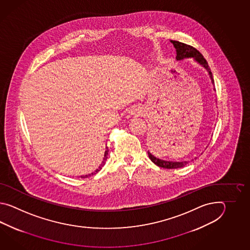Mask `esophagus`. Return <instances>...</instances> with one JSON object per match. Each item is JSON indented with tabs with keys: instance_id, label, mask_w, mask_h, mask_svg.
Listing matches in <instances>:
<instances>
[{
	"instance_id": "1",
	"label": "esophagus",
	"mask_w": 250,
	"mask_h": 250,
	"mask_svg": "<svg viewBox=\"0 0 250 250\" xmlns=\"http://www.w3.org/2000/svg\"><path fill=\"white\" fill-rule=\"evenodd\" d=\"M133 113H134V114H139V113H140V111H139L138 109H134Z\"/></svg>"
}]
</instances>
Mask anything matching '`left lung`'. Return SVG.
<instances>
[{
	"label": "left lung",
	"instance_id": "obj_1",
	"mask_svg": "<svg viewBox=\"0 0 250 250\" xmlns=\"http://www.w3.org/2000/svg\"><path fill=\"white\" fill-rule=\"evenodd\" d=\"M170 42L173 44V46L176 49V60L177 61H181L184 59L193 58V60L199 64L200 66H202L203 68L208 70V75L211 79V82L212 85L213 83V79H212V74L211 72V69L208 66V62L206 61V59L204 58L201 53L197 51L196 48L188 45L186 43L179 42V41H173L170 40ZM213 90H215V88H213ZM148 154L149 158L154 163V165L159 166V167H163L165 169H178V168H181L184 167L185 165H188L189 163V161H183V162H172V161H165V160L159 159L157 157H155L154 155L151 154L150 152H147ZM195 159H197V157H195ZM193 161V160H191Z\"/></svg>",
	"mask_w": 250,
	"mask_h": 250
}]
</instances>
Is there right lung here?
<instances>
[{
    "instance_id": "add662e5",
    "label": "right lung",
    "mask_w": 250,
    "mask_h": 250,
    "mask_svg": "<svg viewBox=\"0 0 250 250\" xmlns=\"http://www.w3.org/2000/svg\"><path fill=\"white\" fill-rule=\"evenodd\" d=\"M105 152H104V160H103V162H102L101 165L98 167V169H96L94 172H92V173H90V174H87V175H83L81 176V178H87V177H89V176L94 175V174H96V173H97L99 170H101L102 167L104 166V165H105V162H106L107 160V156H108V152H109V150H108V147H105Z\"/></svg>"
}]
</instances>
